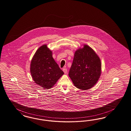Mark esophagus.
<instances>
[{"instance_id":"esophagus-1","label":"esophagus","mask_w":131,"mask_h":131,"mask_svg":"<svg viewBox=\"0 0 131 131\" xmlns=\"http://www.w3.org/2000/svg\"><path fill=\"white\" fill-rule=\"evenodd\" d=\"M63 71L65 73H66L67 72V68H63Z\"/></svg>"}]
</instances>
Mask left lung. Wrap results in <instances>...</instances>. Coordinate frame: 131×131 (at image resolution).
<instances>
[{"label":"left lung","instance_id":"obj_1","mask_svg":"<svg viewBox=\"0 0 131 131\" xmlns=\"http://www.w3.org/2000/svg\"><path fill=\"white\" fill-rule=\"evenodd\" d=\"M101 73V62L94 50L88 45L75 52L69 76L74 85L82 90L95 85Z\"/></svg>","mask_w":131,"mask_h":131}]
</instances>
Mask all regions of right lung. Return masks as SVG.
<instances>
[{
    "label": "right lung",
    "mask_w": 131,
    "mask_h": 131,
    "mask_svg": "<svg viewBox=\"0 0 131 131\" xmlns=\"http://www.w3.org/2000/svg\"><path fill=\"white\" fill-rule=\"evenodd\" d=\"M30 72L35 83L45 89L51 88L64 74L46 45L37 50L32 59Z\"/></svg>",
    "instance_id": "right-lung-1"
}]
</instances>
